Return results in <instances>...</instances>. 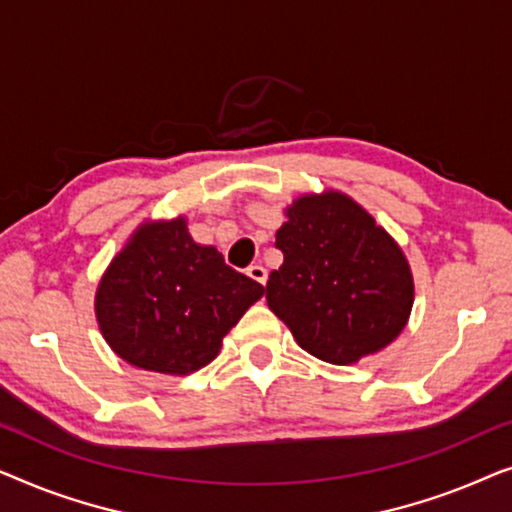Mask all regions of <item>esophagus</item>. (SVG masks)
Instances as JSON below:
<instances>
[{"label":"esophagus","mask_w":512,"mask_h":512,"mask_svg":"<svg viewBox=\"0 0 512 512\" xmlns=\"http://www.w3.org/2000/svg\"><path fill=\"white\" fill-rule=\"evenodd\" d=\"M247 275H249L251 279H254V282H258V284L268 282V272H265L263 265H249Z\"/></svg>","instance_id":"esophagus-1"}]
</instances>
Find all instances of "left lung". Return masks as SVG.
<instances>
[{
  "instance_id": "1",
  "label": "left lung",
  "mask_w": 512,
  "mask_h": 512,
  "mask_svg": "<svg viewBox=\"0 0 512 512\" xmlns=\"http://www.w3.org/2000/svg\"><path fill=\"white\" fill-rule=\"evenodd\" d=\"M277 230L284 254L265 300L305 352L349 366L398 338L415 284L403 251L345 193L303 195Z\"/></svg>"
}]
</instances>
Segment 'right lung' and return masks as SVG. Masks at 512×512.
I'll use <instances>...</instances> for the list:
<instances>
[{
  "mask_svg": "<svg viewBox=\"0 0 512 512\" xmlns=\"http://www.w3.org/2000/svg\"><path fill=\"white\" fill-rule=\"evenodd\" d=\"M263 293L214 247L195 244L179 216L135 230L97 286L95 314L123 361L188 375L216 359L226 333Z\"/></svg>",
  "mask_w": 512,
  "mask_h": 512,
  "instance_id": "right-lung-1",
  "label": "right lung"
}]
</instances>
